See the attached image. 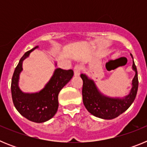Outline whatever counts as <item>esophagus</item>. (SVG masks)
Wrapping results in <instances>:
<instances>
[{
  "mask_svg": "<svg viewBox=\"0 0 147 147\" xmlns=\"http://www.w3.org/2000/svg\"><path fill=\"white\" fill-rule=\"evenodd\" d=\"M80 71H81V66L76 65L74 67V76H79L80 75Z\"/></svg>",
  "mask_w": 147,
  "mask_h": 147,
  "instance_id": "esophagus-1",
  "label": "esophagus"
}]
</instances>
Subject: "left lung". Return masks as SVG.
<instances>
[{
	"instance_id": "8db88e82",
	"label": "left lung",
	"mask_w": 147,
	"mask_h": 147,
	"mask_svg": "<svg viewBox=\"0 0 147 147\" xmlns=\"http://www.w3.org/2000/svg\"><path fill=\"white\" fill-rule=\"evenodd\" d=\"M130 56L132 58V69L135 71V76L131 82L129 93L123 97L106 96L100 91L94 80L85 74L80 75L83 81V104L90 113L100 119L110 120L125 112L133 103L137 94L138 80L137 68L132 54Z\"/></svg>"
}]
</instances>
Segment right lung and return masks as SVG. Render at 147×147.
I'll list each match as a JSON object with an SVG mask.
<instances>
[{"mask_svg": "<svg viewBox=\"0 0 147 147\" xmlns=\"http://www.w3.org/2000/svg\"><path fill=\"white\" fill-rule=\"evenodd\" d=\"M37 45L20 59L13 74L11 91L15 108L23 117L31 121L43 123L52 119L59 107L58 95L62 88L69 82L74 76L72 70H63L59 67L54 70L53 75L44 88L35 93H25L19 87L20 73L23 71V62L31 52L38 49ZM55 67L57 62H55Z\"/></svg>", "mask_w": 147, "mask_h": 147, "instance_id": "add662e5", "label": "right lung"}]
</instances>
